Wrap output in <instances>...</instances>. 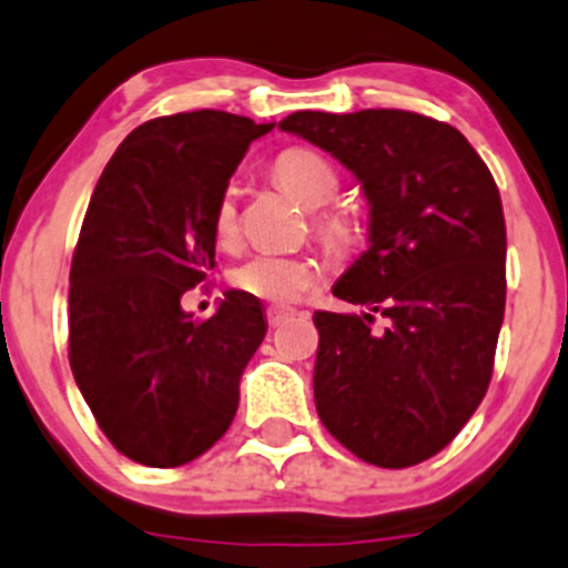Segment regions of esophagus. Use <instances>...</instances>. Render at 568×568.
<instances>
[{
	"instance_id": "obj_1",
	"label": "esophagus",
	"mask_w": 568,
	"mask_h": 568,
	"mask_svg": "<svg viewBox=\"0 0 568 568\" xmlns=\"http://www.w3.org/2000/svg\"><path fill=\"white\" fill-rule=\"evenodd\" d=\"M286 316H290V308H284V306H271V308H267V325L278 327V325H282V322L286 320Z\"/></svg>"
}]
</instances>
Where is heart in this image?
Wrapping results in <instances>:
<instances>
[{
	"mask_svg": "<svg viewBox=\"0 0 568 568\" xmlns=\"http://www.w3.org/2000/svg\"><path fill=\"white\" fill-rule=\"evenodd\" d=\"M276 179L308 209H320L338 192V173L325 154L314 149H290L276 160ZM237 227L235 186L227 184L213 209V235L230 241ZM327 246L346 248L355 237V227L344 216H322L316 222ZM230 282L235 290L267 303H295L320 282V265L306 254L257 252L233 267Z\"/></svg>",
	"mask_w": 568,
	"mask_h": 568,
	"instance_id": "1",
	"label": "heart"
}]
</instances>
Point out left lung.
Listing matches in <instances>:
<instances>
[{"instance_id": "1", "label": "left lung", "mask_w": 568, "mask_h": 568, "mask_svg": "<svg viewBox=\"0 0 568 568\" xmlns=\"http://www.w3.org/2000/svg\"><path fill=\"white\" fill-rule=\"evenodd\" d=\"M278 130L320 145L368 200V252L316 311L314 400L359 460L442 453L487 393L506 303V224L490 170L455 126L412 111H297ZM388 325L371 332L373 314Z\"/></svg>"}]
</instances>
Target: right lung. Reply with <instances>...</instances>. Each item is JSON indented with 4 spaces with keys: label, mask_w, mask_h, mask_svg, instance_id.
Masks as SVG:
<instances>
[{
    "label": "right lung",
    "mask_w": 568,
    "mask_h": 568,
    "mask_svg": "<svg viewBox=\"0 0 568 568\" xmlns=\"http://www.w3.org/2000/svg\"><path fill=\"white\" fill-rule=\"evenodd\" d=\"M246 115H162L102 170L70 267V368L97 425L130 460L175 468L233 423L237 384L265 338L257 297L227 290L194 322L184 292L216 257L213 209L248 143Z\"/></svg>",
    "instance_id": "obj_1"
}]
</instances>
